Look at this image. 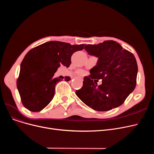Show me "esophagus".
I'll return each mask as SVG.
<instances>
[{"instance_id":"esophagus-1","label":"esophagus","mask_w":154,"mask_h":154,"mask_svg":"<svg viewBox=\"0 0 154 154\" xmlns=\"http://www.w3.org/2000/svg\"><path fill=\"white\" fill-rule=\"evenodd\" d=\"M79 79H80V77H79Z\"/></svg>"}]
</instances>
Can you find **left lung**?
<instances>
[{"instance_id":"obj_1","label":"left lung","mask_w":154,"mask_h":154,"mask_svg":"<svg viewBox=\"0 0 154 154\" xmlns=\"http://www.w3.org/2000/svg\"><path fill=\"white\" fill-rule=\"evenodd\" d=\"M88 55L98 58L97 66L84 77L83 86L75 94L87 106L107 111L122 105L135 89L138 67L134 55L114 40L85 45ZM96 79H102L98 86Z\"/></svg>"}]
</instances>
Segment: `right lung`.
Masks as SVG:
<instances>
[{
	"label": "right lung",
	"mask_w": 154,
	"mask_h": 154,
	"mask_svg": "<svg viewBox=\"0 0 154 154\" xmlns=\"http://www.w3.org/2000/svg\"><path fill=\"white\" fill-rule=\"evenodd\" d=\"M84 47V44L49 41L30 50L20 64L17 82L23 106L37 112L48 106L54 98L56 84L62 80L55 78L54 74L61 65L68 68L72 55ZM67 80L69 81L70 78Z\"/></svg>",
	"instance_id": "obj_1"
}]
</instances>
